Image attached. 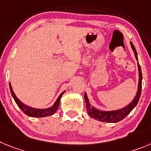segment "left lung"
Wrapping results in <instances>:
<instances>
[{
    "mask_svg": "<svg viewBox=\"0 0 151 151\" xmlns=\"http://www.w3.org/2000/svg\"><path fill=\"white\" fill-rule=\"evenodd\" d=\"M130 45L133 52H134L135 57H136V60L138 61V69H139V84H138V90L136 96L134 97L132 102L129 103L127 106L122 108V109H116V110L104 111L96 109L95 106H91L88 97H87V94L85 93L84 98H85L86 104L87 112H88V114L91 118H95L96 120L103 122H109V123H116V122H120L122 119H124L127 115H129V112L136 107V106L137 105L138 102H139L141 95V91H142V74L140 65H139V60H138L137 52H136V48H135L134 45H133V44L132 42H130Z\"/></svg>",
    "mask_w": 151,
    "mask_h": 151,
    "instance_id": "left-lung-1",
    "label": "left lung"
}]
</instances>
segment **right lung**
I'll return each instance as SVG.
<instances>
[{"label": "right lung", "mask_w": 151, "mask_h": 151, "mask_svg": "<svg viewBox=\"0 0 151 151\" xmlns=\"http://www.w3.org/2000/svg\"><path fill=\"white\" fill-rule=\"evenodd\" d=\"M9 88H10L11 94H12V96L13 98V99L15 100V103L18 105V106L23 111V112L24 114H26L27 115L30 117H33V118H42V117H46V116H50V115H53L55 112H56V110L58 109L59 106H60V99H61L62 95H63V93L65 92L63 91L60 95V96L58 97V98L56 99V101H55V103L53 104V105L50 107L47 108V109H36V108L31 107L29 106L25 105L24 103H22L20 100L18 99L16 97L15 93L13 92V90L12 88V86H11L10 83H9Z\"/></svg>", "instance_id": "add662e5"}]
</instances>
